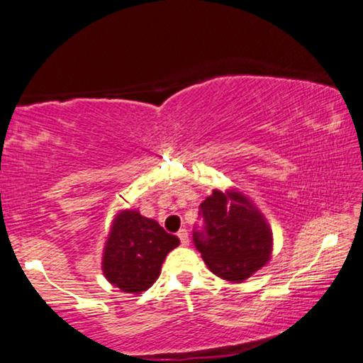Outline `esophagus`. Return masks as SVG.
Wrapping results in <instances>:
<instances>
[{
    "label": "esophagus",
    "mask_w": 363,
    "mask_h": 363,
    "mask_svg": "<svg viewBox=\"0 0 363 363\" xmlns=\"http://www.w3.org/2000/svg\"><path fill=\"white\" fill-rule=\"evenodd\" d=\"M178 238H180V242H182L183 245L190 243V237H188V230H186V228H182L180 232H178Z\"/></svg>",
    "instance_id": "obj_1"
}]
</instances>
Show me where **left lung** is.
<instances>
[{"label":"left lung","mask_w":363,"mask_h":363,"mask_svg":"<svg viewBox=\"0 0 363 363\" xmlns=\"http://www.w3.org/2000/svg\"><path fill=\"white\" fill-rule=\"evenodd\" d=\"M205 232H195V247L220 279L242 284L270 262L274 233L257 205L237 188L213 190L200 205Z\"/></svg>","instance_id":"8db88e82"}]
</instances>
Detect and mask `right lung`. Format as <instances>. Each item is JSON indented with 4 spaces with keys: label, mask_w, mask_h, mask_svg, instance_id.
<instances>
[{
    "label": "right lung",
    "mask_w": 363,
    "mask_h": 363,
    "mask_svg": "<svg viewBox=\"0 0 363 363\" xmlns=\"http://www.w3.org/2000/svg\"><path fill=\"white\" fill-rule=\"evenodd\" d=\"M178 245V237L164 232L157 220L133 208L120 210L103 248V275L125 294L138 295L157 281L164 258Z\"/></svg>",
    "instance_id": "add662e5"
}]
</instances>
